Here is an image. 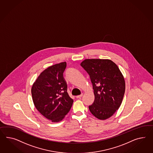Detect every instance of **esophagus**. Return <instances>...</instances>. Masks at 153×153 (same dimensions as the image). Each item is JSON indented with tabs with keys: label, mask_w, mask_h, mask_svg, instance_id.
Returning <instances> with one entry per match:
<instances>
[{
	"label": "esophagus",
	"mask_w": 153,
	"mask_h": 153,
	"mask_svg": "<svg viewBox=\"0 0 153 153\" xmlns=\"http://www.w3.org/2000/svg\"><path fill=\"white\" fill-rule=\"evenodd\" d=\"M82 95L83 94H80V95H77V96H76V98H80L81 97H82Z\"/></svg>",
	"instance_id": "1"
}]
</instances>
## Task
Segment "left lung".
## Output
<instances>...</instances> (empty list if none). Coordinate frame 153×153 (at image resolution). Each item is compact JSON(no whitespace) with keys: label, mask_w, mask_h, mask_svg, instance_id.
Masks as SVG:
<instances>
[{"label":"left lung","mask_w":153,"mask_h":153,"mask_svg":"<svg viewBox=\"0 0 153 153\" xmlns=\"http://www.w3.org/2000/svg\"><path fill=\"white\" fill-rule=\"evenodd\" d=\"M80 65L90 76L94 90L90 112L100 120L111 117L122 104L126 90L124 76L118 66L109 59H87Z\"/></svg>","instance_id":"8db88e82"}]
</instances>
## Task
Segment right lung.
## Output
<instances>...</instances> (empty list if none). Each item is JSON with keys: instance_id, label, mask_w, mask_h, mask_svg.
<instances>
[{"instance_id": "add662e5", "label": "right lung", "mask_w": 153, "mask_h": 153, "mask_svg": "<svg viewBox=\"0 0 153 153\" xmlns=\"http://www.w3.org/2000/svg\"><path fill=\"white\" fill-rule=\"evenodd\" d=\"M66 67V62L48 67L41 73L31 88L35 108L52 122L62 120L73 102L67 93V82L63 77Z\"/></svg>"}]
</instances>
